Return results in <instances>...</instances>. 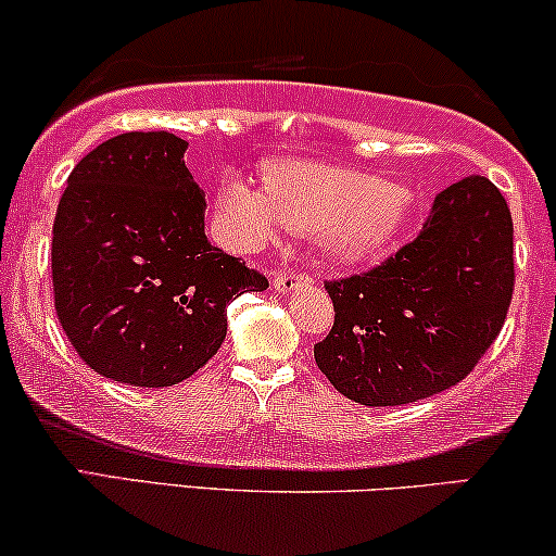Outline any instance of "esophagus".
I'll return each mask as SVG.
<instances>
[{
    "mask_svg": "<svg viewBox=\"0 0 556 556\" xmlns=\"http://www.w3.org/2000/svg\"><path fill=\"white\" fill-rule=\"evenodd\" d=\"M311 278L308 276H301V273H291V270H280L276 280H273V288H276V293H291L295 291L299 286H308Z\"/></svg>",
    "mask_w": 556,
    "mask_h": 556,
    "instance_id": "obj_1",
    "label": "esophagus"
}]
</instances>
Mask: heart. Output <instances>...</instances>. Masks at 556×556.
Listing matches in <instances>:
<instances>
[{"instance_id": "heart-1", "label": "heart", "mask_w": 556, "mask_h": 556, "mask_svg": "<svg viewBox=\"0 0 556 556\" xmlns=\"http://www.w3.org/2000/svg\"><path fill=\"white\" fill-rule=\"evenodd\" d=\"M265 179L227 174L219 185L217 225L235 250H253L293 225L316 232L333 261L375 263L402 240L417 207L394 181L311 159L273 162Z\"/></svg>"}]
</instances>
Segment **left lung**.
Returning <instances> with one entry per match:
<instances>
[{
	"label": "left lung",
	"mask_w": 556,
	"mask_h": 556,
	"mask_svg": "<svg viewBox=\"0 0 556 556\" xmlns=\"http://www.w3.org/2000/svg\"><path fill=\"white\" fill-rule=\"evenodd\" d=\"M326 291L337 316L314 356L344 397L394 407L451 390L498 337L511 303L508 204L485 177L455 181L417 240Z\"/></svg>",
	"instance_id": "obj_1"
}]
</instances>
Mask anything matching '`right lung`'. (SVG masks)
<instances>
[{"label":"right lung","mask_w":556,"mask_h":556,"mask_svg":"<svg viewBox=\"0 0 556 556\" xmlns=\"http://www.w3.org/2000/svg\"><path fill=\"white\" fill-rule=\"evenodd\" d=\"M166 131L113 136L67 177L52 225V288L65 337L90 369L172 387L227 333V306L268 280L204 235V192Z\"/></svg>","instance_id":"right-lung-1"}]
</instances>
